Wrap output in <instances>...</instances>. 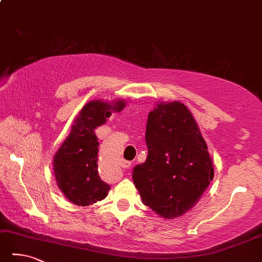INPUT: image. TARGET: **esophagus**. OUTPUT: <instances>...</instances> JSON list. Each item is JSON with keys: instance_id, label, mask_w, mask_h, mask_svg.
<instances>
[{"instance_id": "obj_1", "label": "esophagus", "mask_w": 262, "mask_h": 262, "mask_svg": "<svg viewBox=\"0 0 262 262\" xmlns=\"http://www.w3.org/2000/svg\"><path fill=\"white\" fill-rule=\"evenodd\" d=\"M130 165H131V163H130V162H127V161L122 162V166H123V167H125V169H126V167H129Z\"/></svg>"}]
</instances>
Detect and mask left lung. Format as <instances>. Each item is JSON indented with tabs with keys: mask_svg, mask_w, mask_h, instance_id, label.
Here are the masks:
<instances>
[{
	"mask_svg": "<svg viewBox=\"0 0 262 262\" xmlns=\"http://www.w3.org/2000/svg\"><path fill=\"white\" fill-rule=\"evenodd\" d=\"M148 155L132 172L142 200L164 219L192 209L213 180V162L191 112L180 101L157 102L148 114Z\"/></svg>",
	"mask_w": 262,
	"mask_h": 262,
	"instance_id": "1",
	"label": "left lung"
}]
</instances>
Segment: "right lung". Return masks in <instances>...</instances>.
Here are the masks:
<instances>
[{
    "label": "right lung",
    "mask_w": 262,
    "mask_h": 262,
    "mask_svg": "<svg viewBox=\"0 0 262 262\" xmlns=\"http://www.w3.org/2000/svg\"><path fill=\"white\" fill-rule=\"evenodd\" d=\"M125 100H91L73 122L70 135L53 156L58 188L68 201L88 206L107 196L111 187L98 174V138L95 130L106 123L112 113L124 110Z\"/></svg>",
    "instance_id": "1"
}]
</instances>
